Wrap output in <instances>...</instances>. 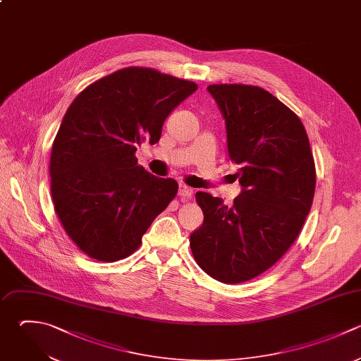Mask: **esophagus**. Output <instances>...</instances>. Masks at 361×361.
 Here are the masks:
<instances>
[{
	"label": "esophagus",
	"mask_w": 361,
	"mask_h": 361,
	"mask_svg": "<svg viewBox=\"0 0 361 361\" xmlns=\"http://www.w3.org/2000/svg\"><path fill=\"white\" fill-rule=\"evenodd\" d=\"M178 193H179V196H182V197H192L193 189L189 188V186H186V185H183V183H180Z\"/></svg>",
	"instance_id": "34e87169"
}]
</instances>
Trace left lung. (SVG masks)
Segmentation results:
<instances>
[{"label": "left lung", "mask_w": 361, "mask_h": 361, "mask_svg": "<svg viewBox=\"0 0 361 361\" xmlns=\"http://www.w3.org/2000/svg\"><path fill=\"white\" fill-rule=\"evenodd\" d=\"M207 92L224 118L241 192L231 206L196 193L204 219L190 248L207 275L238 283L272 267L296 240L314 195V162L302 121L267 90L212 85Z\"/></svg>", "instance_id": "obj_1"}]
</instances>
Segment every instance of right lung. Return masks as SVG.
<instances>
[{
  "label": "right lung",
  "mask_w": 361,
  "mask_h": 361,
  "mask_svg": "<svg viewBox=\"0 0 361 361\" xmlns=\"http://www.w3.org/2000/svg\"><path fill=\"white\" fill-rule=\"evenodd\" d=\"M193 82L147 68H126L86 87L68 109L51 154L58 217L89 257L114 262L133 254L154 219L178 193L137 162L148 140L159 141L168 116Z\"/></svg>",
  "instance_id": "1"
}]
</instances>
